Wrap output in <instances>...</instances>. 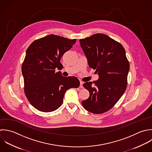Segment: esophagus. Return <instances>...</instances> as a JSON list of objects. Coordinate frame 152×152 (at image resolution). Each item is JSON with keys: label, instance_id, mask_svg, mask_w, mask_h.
<instances>
[{"label": "esophagus", "instance_id": "1", "mask_svg": "<svg viewBox=\"0 0 152 152\" xmlns=\"http://www.w3.org/2000/svg\"><path fill=\"white\" fill-rule=\"evenodd\" d=\"M79 87L81 88H83V82L80 81V86Z\"/></svg>", "mask_w": 152, "mask_h": 152}]
</instances>
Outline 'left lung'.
I'll return each mask as SVG.
<instances>
[{"mask_svg": "<svg viewBox=\"0 0 152 152\" xmlns=\"http://www.w3.org/2000/svg\"><path fill=\"white\" fill-rule=\"evenodd\" d=\"M79 41L89 66L99 76L96 81L83 84L89 97L82 104L88 111L102 114L112 108L126 89L130 64L126 51L120 43L103 34Z\"/></svg>", "mask_w": 152, "mask_h": 152, "instance_id": "8db88e82", "label": "left lung"}]
</instances>
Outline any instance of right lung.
<instances>
[{"label":"right lung","mask_w":152,"mask_h":152,"mask_svg":"<svg viewBox=\"0 0 152 152\" xmlns=\"http://www.w3.org/2000/svg\"><path fill=\"white\" fill-rule=\"evenodd\" d=\"M76 41L51 34L35 40L26 50L22 66L24 92L38 111L56 110L62 105L67 90L79 86L77 77H64L61 72H56L62 68L60 58Z\"/></svg>","instance_id":"add662e5"}]
</instances>
